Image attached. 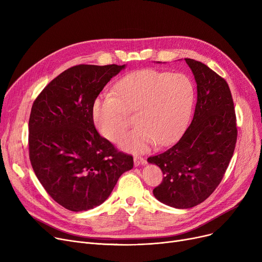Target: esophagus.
<instances>
[{"instance_id": "obj_1", "label": "esophagus", "mask_w": 262, "mask_h": 262, "mask_svg": "<svg viewBox=\"0 0 262 262\" xmlns=\"http://www.w3.org/2000/svg\"><path fill=\"white\" fill-rule=\"evenodd\" d=\"M134 163H135V167H139V166H145L146 164V161H145V159L144 158H142V157H135L134 158Z\"/></svg>"}]
</instances>
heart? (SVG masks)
<instances>
[{"label": "heart", "instance_id": "b5f03b06", "mask_svg": "<svg viewBox=\"0 0 262 262\" xmlns=\"http://www.w3.org/2000/svg\"><path fill=\"white\" fill-rule=\"evenodd\" d=\"M195 96L192 80L182 73L142 69L121 78L113 95H100L92 106L96 127L105 138L118 141L135 114L137 127L120 141V147L143 153L154 144L166 145L181 135Z\"/></svg>", "mask_w": 262, "mask_h": 262}]
</instances>
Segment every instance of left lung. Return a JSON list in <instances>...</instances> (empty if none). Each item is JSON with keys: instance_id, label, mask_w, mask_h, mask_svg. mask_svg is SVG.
<instances>
[{"instance_id": "obj_1", "label": "left lung", "mask_w": 262, "mask_h": 262, "mask_svg": "<svg viewBox=\"0 0 262 262\" xmlns=\"http://www.w3.org/2000/svg\"><path fill=\"white\" fill-rule=\"evenodd\" d=\"M185 60L198 89L193 119L173 146L147 158L164 175L153 190L154 196L178 209L194 207L210 196L222 181L237 141L236 114L227 82L206 64Z\"/></svg>"}]
</instances>
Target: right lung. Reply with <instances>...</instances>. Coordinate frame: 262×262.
Listing matches in <instances>:
<instances>
[{
	"mask_svg": "<svg viewBox=\"0 0 262 262\" xmlns=\"http://www.w3.org/2000/svg\"><path fill=\"white\" fill-rule=\"evenodd\" d=\"M125 64H79L63 71L35 100L29 122L30 159L50 196L71 211L104 203L134 167L95 129L92 106Z\"/></svg>",
	"mask_w": 262,
	"mask_h": 262,
	"instance_id": "add662e5",
	"label": "right lung"
}]
</instances>
